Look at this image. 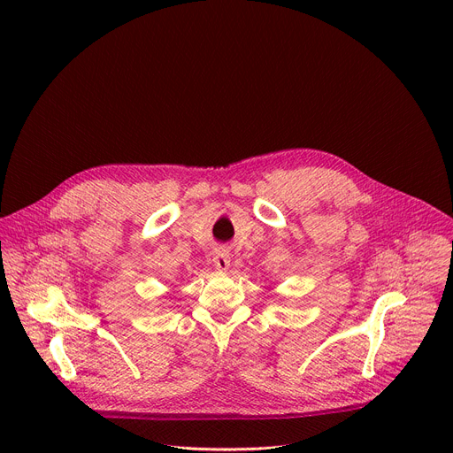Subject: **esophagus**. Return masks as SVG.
I'll use <instances>...</instances> for the list:
<instances>
[{"label":"esophagus","instance_id":"obj_1","mask_svg":"<svg viewBox=\"0 0 453 453\" xmlns=\"http://www.w3.org/2000/svg\"><path fill=\"white\" fill-rule=\"evenodd\" d=\"M229 262H231V256H229V252L226 249H222V247L215 249V252H213V264H215V267L219 271H226L229 267Z\"/></svg>","mask_w":453,"mask_h":453}]
</instances>
